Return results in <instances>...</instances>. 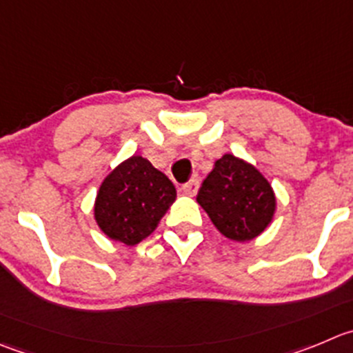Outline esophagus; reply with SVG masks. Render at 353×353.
Returning a JSON list of instances; mask_svg holds the SVG:
<instances>
[{"label":"esophagus","mask_w":353,"mask_h":353,"mask_svg":"<svg viewBox=\"0 0 353 353\" xmlns=\"http://www.w3.org/2000/svg\"><path fill=\"white\" fill-rule=\"evenodd\" d=\"M197 190H199V180H197V179H192L190 182H187L185 185L182 187V192L185 194V196H189V197L196 196Z\"/></svg>","instance_id":"esophagus-1"}]
</instances>
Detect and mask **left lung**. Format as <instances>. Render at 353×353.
<instances>
[{
  "instance_id": "obj_1",
  "label": "left lung",
  "mask_w": 353,
  "mask_h": 353,
  "mask_svg": "<svg viewBox=\"0 0 353 353\" xmlns=\"http://www.w3.org/2000/svg\"><path fill=\"white\" fill-rule=\"evenodd\" d=\"M213 225L225 237L250 241L274 218L275 196L263 174L246 161L225 154L214 163L197 194Z\"/></svg>"
}]
</instances>
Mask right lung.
<instances>
[{"label":"right lung","instance_id":"right-lung-1","mask_svg":"<svg viewBox=\"0 0 353 353\" xmlns=\"http://www.w3.org/2000/svg\"><path fill=\"white\" fill-rule=\"evenodd\" d=\"M176 197L166 174L142 156L121 163L100 185L95 220L109 239L135 246L156 230Z\"/></svg>","mask_w":353,"mask_h":353}]
</instances>
